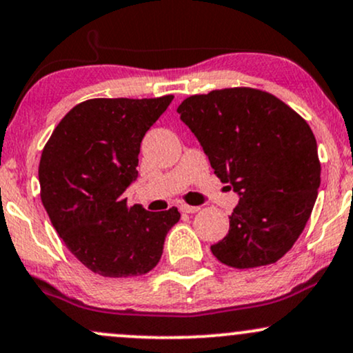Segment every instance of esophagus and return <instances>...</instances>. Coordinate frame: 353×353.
<instances>
[{
	"instance_id": "34e87169",
	"label": "esophagus",
	"mask_w": 353,
	"mask_h": 353,
	"mask_svg": "<svg viewBox=\"0 0 353 353\" xmlns=\"http://www.w3.org/2000/svg\"><path fill=\"white\" fill-rule=\"evenodd\" d=\"M182 212H185V214H194V212H197V210H199V208H197V205H188V204H181V208H179Z\"/></svg>"
}]
</instances>
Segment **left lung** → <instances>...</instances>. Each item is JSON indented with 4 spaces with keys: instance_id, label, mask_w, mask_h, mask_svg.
Returning <instances> with one entry per match:
<instances>
[{
    "instance_id": "obj_1",
    "label": "left lung",
    "mask_w": 353,
    "mask_h": 353,
    "mask_svg": "<svg viewBox=\"0 0 353 353\" xmlns=\"http://www.w3.org/2000/svg\"><path fill=\"white\" fill-rule=\"evenodd\" d=\"M214 172L239 196L228 236L210 250L222 264L252 269L292 249L320 185L317 141L294 109L269 92L229 88L177 108Z\"/></svg>"
}]
</instances>
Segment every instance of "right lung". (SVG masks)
Listing matches in <instances>:
<instances>
[{"label": "right lung", "instance_id": "add662e5", "mask_svg": "<svg viewBox=\"0 0 353 353\" xmlns=\"http://www.w3.org/2000/svg\"><path fill=\"white\" fill-rule=\"evenodd\" d=\"M174 96L89 99L61 119L39 161L41 201L52 228L83 265L103 277L148 274L163 255L176 208L128 205L141 141Z\"/></svg>", "mask_w": 353, "mask_h": 353}]
</instances>
